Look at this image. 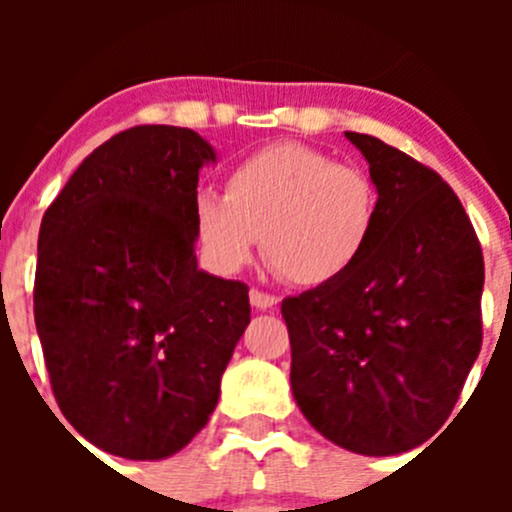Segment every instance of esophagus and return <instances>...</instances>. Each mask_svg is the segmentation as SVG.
<instances>
[{
  "label": "esophagus",
  "instance_id": "esophagus-1",
  "mask_svg": "<svg viewBox=\"0 0 512 512\" xmlns=\"http://www.w3.org/2000/svg\"><path fill=\"white\" fill-rule=\"evenodd\" d=\"M250 302H252V307L262 309V312H265V309L277 307V302H280V299H277L275 294L262 292V289H250Z\"/></svg>",
  "mask_w": 512,
  "mask_h": 512
}]
</instances>
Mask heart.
I'll use <instances>...</instances> for the list:
<instances>
[{"label": "heart", "mask_w": 512, "mask_h": 512, "mask_svg": "<svg viewBox=\"0 0 512 512\" xmlns=\"http://www.w3.org/2000/svg\"><path fill=\"white\" fill-rule=\"evenodd\" d=\"M195 235L205 262L235 275L262 235L267 262L299 287L342 280L369 250L379 190L359 165L337 163L304 143H275L227 173L225 195L200 193Z\"/></svg>", "instance_id": "heart-1"}]
</instances>
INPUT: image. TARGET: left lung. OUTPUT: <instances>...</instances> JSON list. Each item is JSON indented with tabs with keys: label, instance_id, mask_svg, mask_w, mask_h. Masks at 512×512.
I'll use <instances>...</instances> for the list:
<instances>
[{
	"label": "left lung",
	"instance_id": "left-lung-1",
	"mask_svg": "<svg viewBox=\"0 0 512 512\" xmlns=\"http://www.w3.org/2000/svg\"><path fill=\"white\" fill-rule=\"evenodd\" d=\"M344 136L369 163L379 223L349 275L282 302L304 418L361 456H396L446 423L483 342V252L451 185L399 148Z\"/></svg>",
	"mask_w": 512,
	"mask_h": 512
}]
</instances>
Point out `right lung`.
Listing matches in <instances>:
<instances>
[{"label": "right lung", "mask_w": 512, "mask_h": 512, "mask_svg": "<svg viewBox=\"0 0 512 512\" xmlns=\"http://www.w3.org/2000/svg\"><path fill=\"white\" fill-rule=\"evenodd\" d=\"M215 151L190 128L116 133L39 227L34 322L56 404L131 461L188 446L250 324L245 282L198 270L193 205Z\"/></svg>", "instance_id": "obj_1"}]
</instances>
